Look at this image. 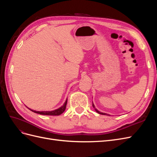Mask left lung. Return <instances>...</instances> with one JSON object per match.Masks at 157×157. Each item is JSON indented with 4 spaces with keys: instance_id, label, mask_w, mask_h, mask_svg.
<instances>
[{
    "instance_id": "left-lung-1",
    "label": "left lung",
    "mask_w": 157,
    "mask_h": 157,
    "mask_svg": "<svg viewBox=\"0 0 157 157\" xmlns=\"http://www.w3.org/2000/svg\"><path fill=\"white\" fill-rule=\"evenodd\" d=\"M92 106H93V107L95 109V107H94V104H92ZM95 110H96V112H97V113H98L99 114H101V115H106L105 113H101V112L98 111L96 109H95Z\"/></svg>"
}]
</instances>
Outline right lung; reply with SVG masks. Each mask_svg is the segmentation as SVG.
I'll use <instances>...</instances> for the list:
<instances>
[{
	"mask_svg": "<svg viewBox=\"0 0 157 157\" xmlns=\"http://www.w3.org/2000/svg\"><path fill=\"white\" fill-rule=\"evenodd\" d=\"M67 99L65 101V103L63 104V106H61L59 109H56V110L54 111H33L32 109H29V110L31 111L40 114V115H51V116H58L60 115L61 114H62L66 109V105H67Z\"/></svg>",
	"mask_w": 157,
	"mask_h": 157,
	"instance_id": "obj_1",
	"label": "right lung"
}]
</instances>
